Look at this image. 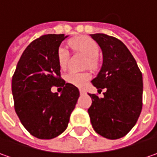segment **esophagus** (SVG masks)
<instances>
[{
    "label": "esophagus",
    "mask_w": 157,
    "mask_h": 157,
    "mask_svg": "<svg viewBox=\"0 0 157 157\" xmlns=\"http://www.w3.org/2000/svg\"><path fill=\"white\" fill-rule=\"evenodd\" d=\"M79 91H80V94H81V95H83V94H85L86 93L85 90H82V89H80Z\"/></svg>",
    "instance_id": "esophagus-1"
}]
</instances>
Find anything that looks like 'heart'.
<instances>
[{
	"instance_id": "obj_1",
	"label": "heart",
	"mask_w": 157,
	"mask_h": 157,
	"mask_svg": "<svg viewBox=\"0 0 157 157\" xmlns=\"http://www.w3.org/2000/svg\"><path fill=\"white\" fill-rule=\"evenodd\" d=\"M70 45L76 51L82 53L88 58L87 66L91 69L98 68L97 57L98 56L99 46L95 41L89 38H77L73 39L70 42ZM68 52L65 46L59 47L57 54L59 66L60 68L65 69L67 65ZM91 75L90 73H76L69 72L66 75V81L72 85L82 88L90 79Z\"/></svg>"
}]
</instances>
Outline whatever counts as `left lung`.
Returning <instances> with one entry per match:
<instances>
[{"label": "left lung", "mask_w": 157, "mask_h": 157, "mask_svg": "<svg viewBox=\"0 0 157 157\" xmlns=\"http://www.w3.org/2000/svg\"><path fill=\"white\" fill-rule=\"evenodd\" d=\"M103 54V64L91 82L106 89L103 98L89 94L92 105L88 113L97 133L116 140L136 124L142 108V75L130 51L118 38L103 33L90 34Z\"/></svg>", "instance_id": "left-lung-1"}]
</instances>
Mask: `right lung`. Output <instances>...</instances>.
<instances>
[{"label":"right lung","instance_id":"add662e5","mask_svg":"<svg viewBox=\"0 0 157 157\" xmlns=\"http://www.w3.org/2000/svg\"><path fill=\"white\" fill-rule=\"evenodd\" d=\"M67 37L48 34L32 41L12 78L15 111L26 130L38 139H52L65 131L80 96L75 86L60 78L57 54ZM52 86L63 87L60 95L51 92Z\"/></svg>","mask_w":157,"mask_h":157}]
</instances>
